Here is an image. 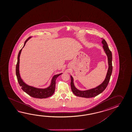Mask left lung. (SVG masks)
I'll return each mask as SVG.
<instances>
[{"label": "left lung", "mask_w": 132, "mask_h": 132, "mask_svg": "<svg viewBox=\"0 0 132 132\" xmlns=\"http://www.w3.org/2000/svg\"><path fill=\"white\" fill-rule=\"evenodd\" d=\"M102 43L103 44V48L104 49L105 53L108 56L109 68L107 72V75L104 81L102 83L99 85L97 87L91 89L90 90H80L77 89L73 83V77L71 76V88L73 93L78 97L83 98H92L102 93L107 87L108 84L110 81V76H111L112 72V56L111 51H110L107 43L105 39L102 38Z\"/></svg>", "instance_id": "8db88e82"}]
</instances>
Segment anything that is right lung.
Masks as SVG:
<instances>
[{
	"instance_id": "1",
	"label": "right lung",
	"mask_w": 132,
	"mask_h": 132,
	"mask_svg": "<svg viewBox=\"0 0 132 132\" xmlns=\"http://www.w3.org/2000/svg\"><path fill=\"white\" fill-rule=\"evenodd\" d=\"M31 37H30L25 40L22 48L24 47L26 43L29 39H31ZM22 48L20 50L18 55L17 64L16 65V75L17 76L18 83L20 85V86L21 87L22 89L27 94H28L29 95L35 98H44L51 97L53 94L55 92V86H56V78L59 76H60L61 74H62V73L54 76L51 80L50 85L46 88H44V89L37 88L28 85L23 81V80L20 76V73H19L20 56L21 51H22Z\"/></svg>"
}]
</instances>
